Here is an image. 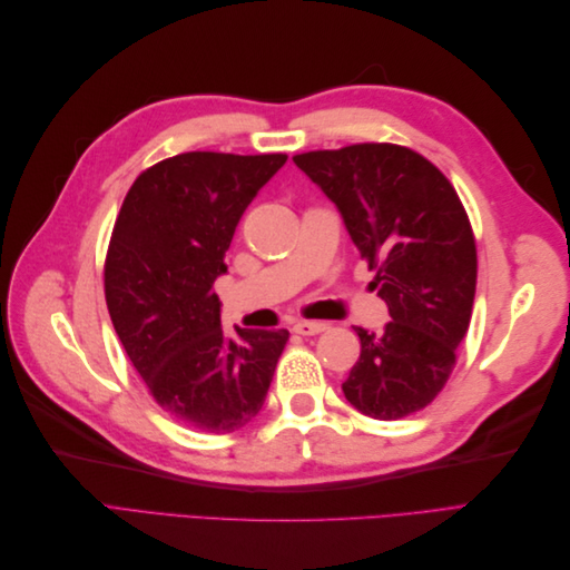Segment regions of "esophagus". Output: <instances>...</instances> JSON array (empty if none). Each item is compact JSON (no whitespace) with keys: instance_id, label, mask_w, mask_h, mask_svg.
<instances>
[{"instance_id":"esophagus-1","label":"esophagus","mask_w":570,"mask_h":570,"mask_svg":"<svg viewBox=\"0 0 570 570\" xmlns=\"http://www.w3.org/2000/svg\"><path fill=\"white\" fill-rule=\"evenodd\" d=\"M297 335H318L325 331V323L321 321H297L295 327H292Z\"/></svg>"}]
</instances>
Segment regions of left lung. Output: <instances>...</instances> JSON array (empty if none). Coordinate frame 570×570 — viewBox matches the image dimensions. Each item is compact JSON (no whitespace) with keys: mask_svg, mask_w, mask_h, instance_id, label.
<instances>
[{"mask_svg":"<svg viewBox=\"0 0 570 570\" xmlns=\"http://www.w3.org/2000/svg\"><path fill=\"white\" fill-rule=\"evenodd\" d=\"M375 271L387 304L383 333L354 327L358 361L342 383L347 402L377 421L428 406L450 377L469 331L478 256L469 216L452 183L400 145H352L297 154Z\"/></svg>","mask_w":570,"mask_h":570,"instance_id":"8db88e82","label":"left lung"}]
</instances>
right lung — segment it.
I'll list each match as a JSON object with an SVG mask.
<instances>
[{
	"label": "right lung",
	"instance_id": "add662e5",
	"mask_svg": "<svg viewBox=\"0 0 570 570\" xmlns=\"http://www.w3.org/2000/svg\"><path fill=\"white\" fill-rule=\"evenodd\" d=\"M285 154L187 151L147 168L116 218L109 316L157 404L204 433H233L264 406L289 333L220 327L218 275L245 209Z\"/></svg>",
	"mask_w": 570,
	"mask_h": 570
}]
</instances>
